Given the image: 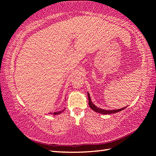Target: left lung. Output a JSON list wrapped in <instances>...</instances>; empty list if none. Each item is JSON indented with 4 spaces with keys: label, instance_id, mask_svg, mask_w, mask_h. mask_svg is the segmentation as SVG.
<instances>
[{
    "label": "left lung",
    "instance_id": "obj_1",
    "mask_svg": "<svg viewBox=\"0 0 156 156\" xmlns=\"http://www.w3.org/2000/svg\"><path fill=\"white\" fill-rule=\"evenodd\" d=\"M87 96H88V99H89V107H90L91 109L92 110H94L95 112L101 113V114H112V113H115L119 112H120V111H122L123 109H125L126 107H125L124 108H122V109H115V110H106V109H100V108L96 107V105H95L93 102H91V98H90V96H89V92H87Z\"/></svg>",
    "mask_w": 156,
    "mask_h": 156
}]
</instances>
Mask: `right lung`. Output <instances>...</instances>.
<instances>
[{
	"instance_id": "1",
	"label": "right lung",
	"mask_w": 156,
	"mask_h": 156,
	"mask_svg": "<svg viewBox=\"0 0 156 156\" xmlns=\"http://www.w3.org/2000/svg\"><path fill=\"white\" fill-rule=\"evenodd\" d=\"M65 109H63V110H62V111H60V112H54V113H51V114H54V115H57V114H60V113H61L62 112H64V110Z\"/></svg>"
}]
</instances>
